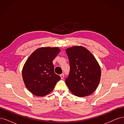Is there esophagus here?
I'll return each instance as SVG.
<instances>
[{
	"label": "esophagus",
	"instance_id": "1",
	"mask_svg": "<svg viewBox=\"0 0 124 124\" xmlns=\"http://www.w3.org/2000/svg\"><path fill=\"white\" fill-rule=\"evenodd\" d=\"M61 76V78L62 79H63V78H64V74L62 73V74H61V76Z\"/></svg>",
	"mask_w": 124,
	"mask_h": 124
}]
</instances>
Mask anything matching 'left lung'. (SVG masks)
Returning <instances> with one entry per match:
<instances>
[{
  "label": "left lung",
  "mask_w": 124,
  "mask_h": 124,
  "mask_svg": "<svg viewBox=\"0 0 124 124\" xmlns=\"http://www.w3.org/2000/svg\"><path fill=\"white\" fill-rule=\"evenodd\" d=\"M70 72L65 82L73 94L85 97L95 92L100 80L101 69L93 54L86 48L76 46L66 50Z\"/></svg>",
  "instance_id": "1"
}]
</instances>
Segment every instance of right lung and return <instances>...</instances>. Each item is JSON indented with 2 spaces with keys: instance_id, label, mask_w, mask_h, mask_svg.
Here are the masks:
<instances>
[{
  "instance_id": "obj_1",
  "label": "right lung",
  "mask_w": 124,
  "mask_h": 124,
  "mask_svg": "<svg viewBox=\"0 0 124 124\" xmlns=\"http://www.w3.org/2000/svg\"><path fill=\"white\" fill-rule=\"evenodd\" d=\"M59 52L57 47L39 48L26 62L22 76L26 87L32 94L37 96L48 94L61 78L54 72L52 62Z\"/></svg>"
}]
</instances>
